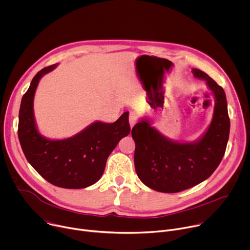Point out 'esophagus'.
<instances>
[{
	"label": "esophagus",
	"mask_w": 250,
	"mask_h": 250,
	"mask_svg": "<svg viewBox=\"0 0 250 250\" xmlns=\"http://www.w3.org/2000/svg\"><path fill=\"white\" fill-rule=\"evenodd\" d=\"M136 121H137V114L135 112H131L129 114V125H130V127H132L135 125Z\"/></svg>",
	"instance_id": "esophagus-1"
}]
</instances>
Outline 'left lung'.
Returning <instances> with one entry per match:
<instances>
[{
  "label": "left lung",
  "mask_w": 250,
  "mask_h": 250,
  "mask_svg": "<svg viewBox=\"0 0 250 250\" xmlns=\"http://www.w3.org/2000/svg\"><path fill=\"white\" fill-rule=\"evenodd\" d=\"M192 73L206 81L215 97L211 122L198 139H170L146 118L131 130L136 174L142 183L157 192L177 193L200 184L218 168L226 152L230 126L226 93L203 71L193 68Z\"/></svg>",
  "instance_id": "left-lung-1"
}]
</instances>
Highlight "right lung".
<instances>
[{
  "mask_svg": "<svg viewBox=\"0 0 250 250\" xmlns=\"http://www.w3.org/2000/svg\"><path fill=\"white\" fill-rule=\"evenodd\" d=\"M57 65L38 72L23 95L19 114V139L25 158L46 181L60 188L82 189L100 180L109 155L130 132L128 112L112 124L96 121L68 138L43 136L35 123L33 99L40 80Z\"/></svg>",
  "mask_w": 250,
  "mask_h": 250,
  "instance_id": "right-lung-1",
  "label": "right lung"
}]
</instances>
